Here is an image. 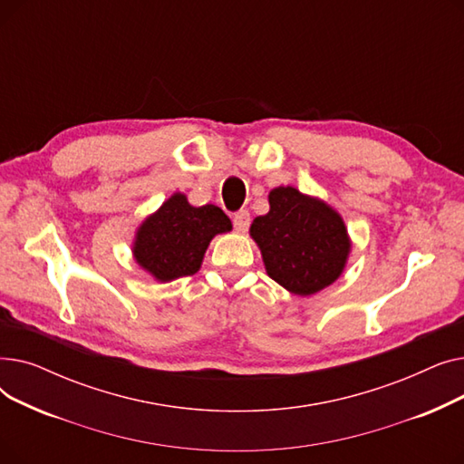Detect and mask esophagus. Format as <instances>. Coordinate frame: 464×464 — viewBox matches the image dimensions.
Instances as JSON below:
<instances>
[{"mask_svg":"<svg viewBox=\"0 0 464 464\" xmlns=\"http://www.w3.org/2000/svg\"><path fill=\"white\" fill-rule=\"evenodd\" d=\"M233 226H235L237 231L245 233L248 229V226H250V214H248V210H238L233 216Z\"/></svg>","mask_w":464,"mask_h":464,"instance_id":"1","label":"esophagus"}]
</instances>
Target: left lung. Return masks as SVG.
Here are the masks:
<instances>
[{
  "label": "left lung",
  "instance_id": "obj_1",
  "mask_svg": "<svg viewBox=\"0 0 464 464\" xmlns=\"http://www.w3.org/2000/svg\"><path fill=\"white\" fill-rule=\"evenodd\" d=\"M250 237L266 275L299 297L334 284L352 252V238L338 210L294 186L269 191V212L254 218Z\"/></svg>",
  "mask_w": 464,
  "mask_h": 464
}]
</instances>
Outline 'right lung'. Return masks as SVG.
Listing matches in <instances>:
<instances>
[{"mask_svg":"<svg viewBox=\"0 0 464 464\" xmlns=\"http://www.w3.org/2000/svg\"><path fill=\"white\" fill-rule=\"evenodd\" d=\"M231 229V219L222 208L193 207L186 193L175 191L139 224L131 254L156 282H173L198 273L210 240Z\"/></svg>","mask_w":464,"mask_h":464,"instance_id":"add662e5","label":"right lung"}]
</instances>
